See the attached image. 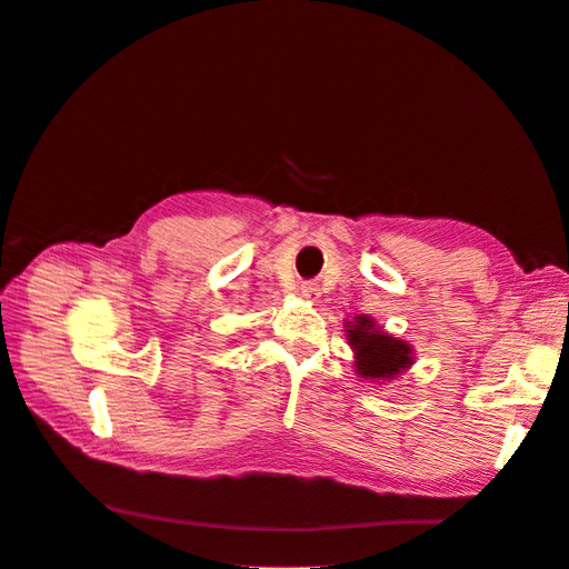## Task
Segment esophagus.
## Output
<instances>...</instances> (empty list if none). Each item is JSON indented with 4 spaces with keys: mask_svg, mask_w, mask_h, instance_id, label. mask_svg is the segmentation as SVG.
<instances>
[{
    "mask_svg": "<svg viewBox=\"0 0 569 569\" xmlns=\"http://www.w3.org/2000/svg\"><path fill=\"white\" fill-rule=\"evenodd\" d=\"M300 293H302V298H308V300L317 302V298H319V286L312 283V281H305V283L300 286Z\"/></svg>",
    "mask_w": 569,
    "mask_h": 569,
    "instance_id": "esophagus-1",
    "label": "esophagus"
}]
</instances>
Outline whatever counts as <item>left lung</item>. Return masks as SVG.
<instances>
[{
  "label": "left lung",
  "mask_w": 569,
  "mask_h": 569,
  "mask_svg": "<svg viewBox=\"0 0 569 569\" xmlns=\"http://www.w3.org/2000/svg\"><path fill=\"white\" fill-rule=\"evenodd\" d=\"M346 337L353 348L356 372L366 380H395L413 366V348L382 331L368 315H356L346 322Z\"/></svg>",
  "instance_id": "1"
}]
</instances>
